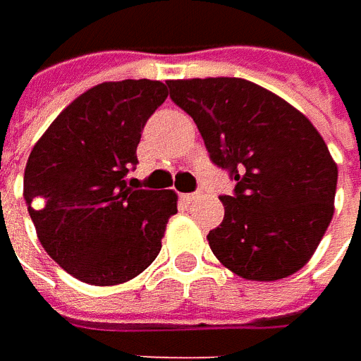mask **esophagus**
Here are the masks:
<instances>
[{"label": "esophagus", "mask_w": 361, "mask_h": 361, "mask_svg": "<svg viewBox=\"0 0 361 361\" xmlns=\"http://www.w3.org/2000/svg\"><path fill=\"white\" fill-rule=\"evenodd\" d=\"M199 197H201V195H199V192H188V195H185V199H187L188 202L197 201V199H199Z\"/></svg>", "instance_id": "1"}]
</instances>
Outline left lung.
<instances>
[{
  "label": "left lung",
  "instance_id": "left-lung-1",
  "mask_svg": "<svg viewBox=\"0 0 361 361\" xmlns=\"http://www.w3.org/2000/svg\"><path fill=\"white\" fill-rule=\"evenodd\" d=\"M209 157L237 180L219 197L215 257L251 281H275L313 255L334 216L338 166L319 132L283 98L243 78L169 80Z\"/></svg>",
  "mask_w": 361,
  "mask_h": 361
}]
</instances>
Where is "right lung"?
<instances>
[{
    "instance_id": "right-lung-1",
    "label": "right lung",
    "mask_w": 361,
    "mask_h": 361,
    "mask_svg": "<svg viewBox=\"0 0 361 361\" xmlns=\"http://www.w3.org/2000/svg\"><path fill=\"white\" fill-rule=\"evenodd\" d=\"M166 96L159 80L98 84L49 124L27 159L23 199L37 239L84 283H124L160 253L176 195L128 185L126 174Z\"/></svg>"
}]
</instances>
